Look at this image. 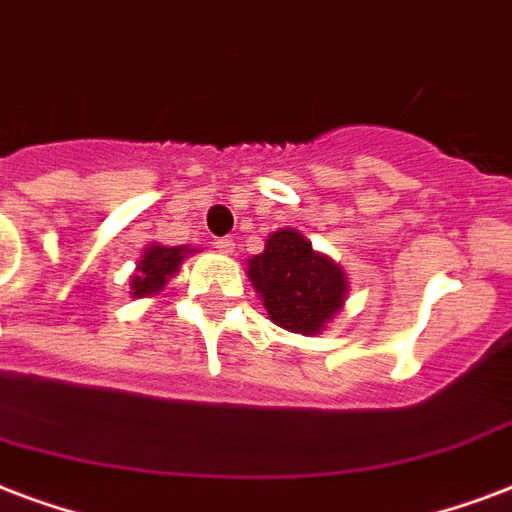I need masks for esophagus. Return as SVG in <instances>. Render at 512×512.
Instances as JSON below:
<instances>
[{
	"mask_svg": "<svg viewBox=\"0 0 512 512\" xmlns=\"http://www.w3.org/2000/svg\"><path fill=\"white\" fill-rule=\"evenodd\" d=\"M211 244H214V249H217V252H222V255H233V252H236V241H233V238H214V241H211Z\"/></svg>",
	"mask_w": 512,
	"mask_h": 512,
	"instance_id": "1",
	"label": "esophagus"
}]
</instances>
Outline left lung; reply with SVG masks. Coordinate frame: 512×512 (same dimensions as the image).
Segmentation results:
<instances>
[{
    "instance_id": "obj_1",
    "label": "left lung",
    "mask_w": 512,
    "mask_h": 512,
    "mask_svg": "<svg viewBox=\"0 0 512 512\" xmlns=\"http://www.w3.org/2000/svg\"><path fill=\"white\" fill-rule=\"evenodd\" d=\"M246 274L279 328L314 336L339 314L347 298V274L328 255L314 252L293 227L271 233L266 249L249 260Z\"/></svg>"
}]
</instances>
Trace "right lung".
<instances>
[{
	"mask_svg": "<svg viewBox=\"0 0 512 512\" xmlns=\"http://www.w3.org/2000/svg\"><path fill=\"white\" fill-rule=\"evenodd\" d=\"M195 249L189 246H162L151 244L143 257L138 260V268L130 279V290L135 298L157 295L162 287L168 285V279L181 268V260L192 255Z\"/></svg>",
	"mask_w": 512,
	"mask_h": 512,
	"instance_id": "obj_1",
	"label": "right lung"
}]
</instances>
